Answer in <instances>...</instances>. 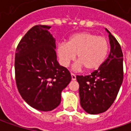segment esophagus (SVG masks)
<instances>
[{"mask_svg": "<svg viewBox=\"0 0 131 131\" xmlns=\"http://www.w3.org/2000/svg\"><path fill=\"white\" fill-rule=\"evenodd\" d=\"M71 79L74 81V80H76V75L74 74V73H71Z\"/></svg>", "mask_w": 131, "mask_h": 131, "instance_id": "obj_1", "label": "esophagus"}]
</instances>
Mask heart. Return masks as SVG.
Returning <instances> with one entry per match:
<instances>
[{"label":"heart","instance_id":"b5f03b06","mask_svg":"<svg viewBox=\"0 0 131 131\" xmlns=\"http://www.w3.org/2000/svg\"><path fill=\"white\" fill-rule=\"evenodd\" d=\"M60 64L67 67L77 54L79 61L75 68L84 66L91 71L99 68L104 63L108 52V42L103 36L89 32L72 35L66 43H61L57 49Z\"/></svg>","mask_w":131,"mask_h":131}]
</instances>
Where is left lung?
Listing matches in <instances>:
<instances>
[{
  "label": "left lung",
  "instance_id": "1",
  "mask_svg": "<svg viewBox=\"0 0 131 131\" xmlns=\"http://www.w3.org/2000/svg\"><path fill=\"white\" fill-rule=\"evenodd\" d=\"M108 33L110 52L98 70L88 76H77L80 104L90 114L106 112L114 103L123 80V54L117 39Z\"/></svg>",
  "mask_w": 131,
  "mask_h": 131
}]
</instances>
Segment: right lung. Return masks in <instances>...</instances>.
Listing matches in <instances>:
<instances>
[{"instance_id":"obj_1","label":"right lung","mask_w":131,"mask_h":131,"mask_svg":"<svg viewBox=\"0 0 131 131\" xmlns=\"http://www.w3.org/2000/svg\"><path fill=\"white\" fill-rule=\"evenodd\" d=\"M47 25H36L18 44L15 79L18 91L31 107L42 112L57 108L61 93L71 80L66 68L59 65L55 39Z\"/></svg>"}]
</instances>
